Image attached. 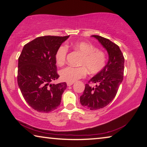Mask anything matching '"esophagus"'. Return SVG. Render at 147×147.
<instances>
[{"label": "esophagus", "mask_w": 147, "mask_h": 147, "mask_svg": "<svg viewBox=\"0 0 147 147\" xmlns=\"http://www.w3.org/2000/svg\"><path fill=\"white\" fill-rule=\"evenodd\" d=\"M73 84H74V83H68H68H67V85L69 86H71Z\"/></svg>", "instance_id": "obj_1"}]
</instances>
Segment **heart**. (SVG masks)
<instances>
[{"instance_id":"1","label":"heart","mask_w":147,"mask_h":147,"mask_svg":"<svg viewBox=\"0 0 147 147\" xmlns=\"http://www.w3.org/2000/svg\"><path fill=\"white\" fill-rule=\"evenodd\" d=\"M74 50L82 54L79 63V67L68 66L61 69V79L68 83H74L86 75L87 70L91 74L98 73L106 64V55L103 51L95 48L93 46L85 42H76L69 45ZM68 49L61 46L55 55L56 63L59 66L63 65L66 61Z\"/></svg>"}]
</instances>
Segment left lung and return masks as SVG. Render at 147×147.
<instances>
[{"mask_svg":"<svg viewBox=\"0 0 147 147\" xmlns=\"http://www.w3.org/2000/svg\"><path fill=\"white\" fill-rule=\"evenodd\" d=\"M92 37L99 40L109 54L106 66L88 81L96 83V87L86 84L83 94L80 97L82 106L95 110L107 106L116 96L123 79L125 59L119 46L111 40L99 35Z\"/></svg>","mask_w":147,"mask_h":147,"instance_id":"1","label":"left lung"}]
</instances>
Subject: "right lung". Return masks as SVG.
Instances as JSON below:
<instances>
[{
  "label": "right lung",
  "instance_id": "obj_1",
  "mask_svg": "<svg viewBox=\"0 0 147 147\" xmlns=\"http://www.w3.org/2000/svg\"><path fill=\"white\" fill-rule=\"evenodd\" d=\"M68 37H38L25 45L19 56L18 85L25 101L37 112H52L61 104L66 83L51 82L59 78L55 53Z\"/></svg>",
  "mask_w": 147,
  "mask_h": 147
}]
</instances>
